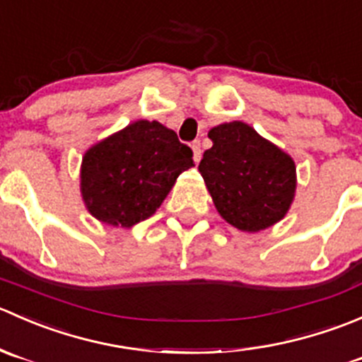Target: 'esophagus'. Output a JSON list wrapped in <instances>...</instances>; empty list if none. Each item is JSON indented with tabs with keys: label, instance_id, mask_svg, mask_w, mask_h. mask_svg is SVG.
I'll list each match as a JSON object with an SVG mask.
<instances>
[{
	"label": "esophagus",
	"instance_id": "obj_1",
	"mask_svg": "<svg viewBox=\"0 0 362 362\" xmlns=\"http://www.w3.org/2000/svg\"><path fill=\"white\" fill-rule=\"evenodd\" d=\"M191 147H192V152H194V160H196V163H199V160H202V154H203L202 141L194 140V141H192Z\"/></svg>",
	"mask_w": 362,
	"mask_h": 362
}]
</instances>
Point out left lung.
<instances>
[{"mask_svg":"<svg viewBox=\"0 0 362 362\" xmlns=\"http://www.w3.org/2000/svg\"><path fill=\"white\" fill-rule=\"evenodd\" d=\"M199 173L218 214L242 231H261L289 210L296 191L294 160L259 136L245 122H229L208 133Z\"/></svg>","mask_w":362,"mask_h":362,"instance_id":"1","label":"left lung"}]
</instances>
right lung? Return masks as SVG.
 <instances>
[{
  "label": "right lung",
  "mask_w": 362,
  "mask_h": 362,
  "mask_svg": "<svg viewBox=\"0 0 362 362\" xmlns=\"http://www.w3.org/2000/svg\"><path fill=\"white\" fill-rule=\"evenodd\" d=\"M192 164V151L163 124L138 120L89 148L82 160V196L90 214L131 228L151 217Z\"/></svg>",
  "instance_id": "add662e5"
}]
</instances>
